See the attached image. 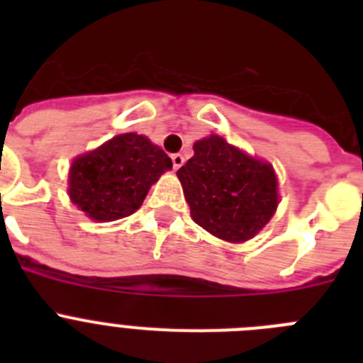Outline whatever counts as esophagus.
I'll return each instance as SVG.
<instances>
[{
    "mask_svg": "<svg viewBox=\"0 0 363 363\" xmlns=\"http://www.w3.org/2000/svg\"><path fill=\"white\" fill-rule=\"evenodd\" d=\"M171 160H172V167H174V171H178L179 167L184 165V156H182V154H172L171 156Z\"/></svg>",
    "mask_w": 363,
    "mask_h": 363,
    "instance_id": "esophagus-1",
    "label": "esophagus"
}]
</instances>
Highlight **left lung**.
<instances>
[{
	"mask_svg": "<svg viewBox=\"0 0 363 363\" xmlns=\"http://www.w3.org/2000/svg\"><path fill=\"white\" fill-rule=\"evenodd\" d=\"M178 169L192 220L216 238L242 243L264 229L278 207L272 165L211 134Z\"/></svg>",
	"mask_w": 363,
	"mask_h": 363,
	"instance_id": "obj_1",
	"label": "left lung"
}]
</instances>
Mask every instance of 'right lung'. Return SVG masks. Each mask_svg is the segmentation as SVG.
Segmentation results:
<instances>
[{"mask_svg":"<svg viewBox=\"0 0 363 363\" xmlns=\"http://www.w3.org/2000/svg\"><path fill=\"white\" fill-rule=\"evenodd\" d=\"M169 169L171 158L149 138L120 134L74 160L69 196L92 220H120L142 207L150 185Z\"/></svg>","mask_w":363,"mask_h":363,"instance_id":"obj_1","label":"right lung"}]
</instances>
